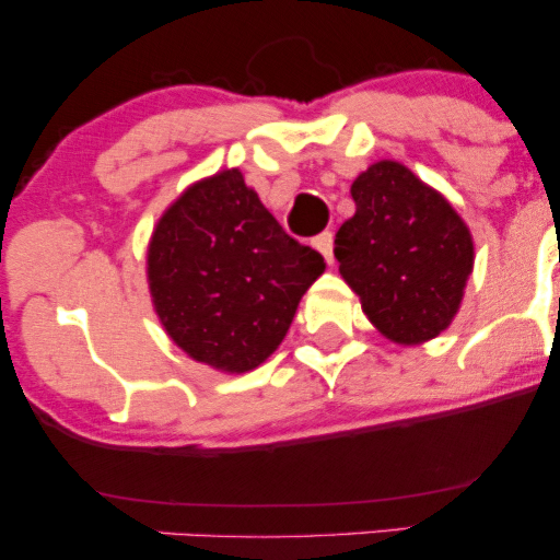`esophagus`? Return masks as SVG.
I'll return each instance as SVG.
<instances>
[{"mask_svg":"<svg viewBox=\"0 0 560 560\" xmlns=\"http://www.w3.org/2000/svg\"><path fill=\"white\" fill-rule=\"evenodd\" d=\"M313 247H316L318 253L324 255L326 262H334V236H331V231H324V234H318L316 240H313Z\"/></svg>","mask_w":560,"mask_h":560,"instance_id":"obj_1","label":"esophagus"}]
</instances>
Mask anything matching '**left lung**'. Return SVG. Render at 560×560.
Returning a JSON list of instances; mask_svg holds the SVG:
<instances>
[{"instance_id": "8db88e82", "label": "left lung", "mask_w": 560, "mask_h": 560, "mask_svg": "<svg viewBox=\"0 0 560 560\" xmlns=\"http://www.w3.org/2000/svg\"><path fill=\"white\" fill-rule=\"evenodd\" d=\"M355 215L334 240L339 273L378 334L423 345L458 316L474 240L445 195L397 160L369 165L350 186Z\"/></svg>"}]
</instances>
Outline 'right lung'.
Here are the masks:
<instances>
[{"label":"right lung","instance_id":"1","mask_svg":"<svg viewBox=\"0 0 560 560\" xmlns=\"http://www.w3.org/2000/svg\"><path fill=\"white\" fill-rule=\"evenodd\" d=\"M240 168L199 178L160 215L147 281L163 329L191 361L247 374L287 337L302 294L324 273Z\"/></svg>","mask_w":560,"mask_h":560}]
</instances>
